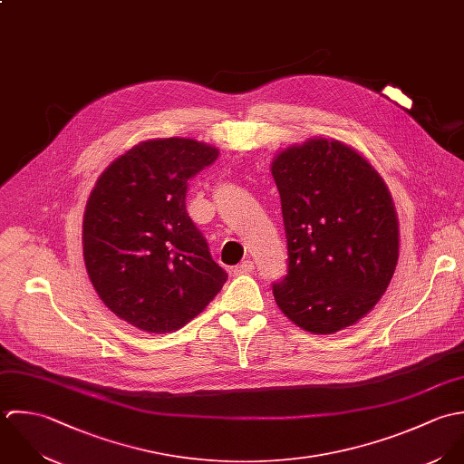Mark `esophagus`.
I'll return each instance as SVG.
<instances>
[{
  "label": "esophagus",
  "instance_id": "obj_1",
  "mask_svg": "<svg viewBox=\"0 0 464 464\" xmlns=\"http://www.w3.org/2000/svg\"><path fill=\"white\" fill-rule=\"evenodd\" d=\"M255 271V264L251 262V260H244L242 264H238L235 269H233V273L237 275V276H240V275H249V273H253Z\"/></svg>",
  "mask_w": 464,
  "mask_h": 464
}]
</instances>
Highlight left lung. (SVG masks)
I'll return each mask as SVG.
<instances>
[{
	"label": "left lung",
	"instance_id": "obj_1",
	"mask_svg": "<svg viewBox=\"0 0 464 464\" xmlns=\"http://www.w3.org/2000/svg\"><path fill=\"white\" fill-rule=\"evenodd\" d=\"M286 237L281 312L312 334L355 324L378 303L398 262V218L382 178L353 149L310 140L273 163Z\"/></svg>",
	"mask_w": 464,
	"mask_h": 464
}]
</instances>
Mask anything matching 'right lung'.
<instances>
[{
  "mask_svg": "<svg viewBox=\"0 0 464 464\" xmlns=\"http://www.w3.org/2000/svg\"><path fill=\"white\" fill-rule=\"evenodd\" d=\"M217 158L195 140L143 141L112 161L90 195L88 275L105 306L143 332L183 328L227 279L186 211L189 179Z\"/></svg>",
  "mask_w": 464,
  "mask_h": 464,
  "instance_id": "add662e5",
  "label": "right lung"
}]
</instances>
